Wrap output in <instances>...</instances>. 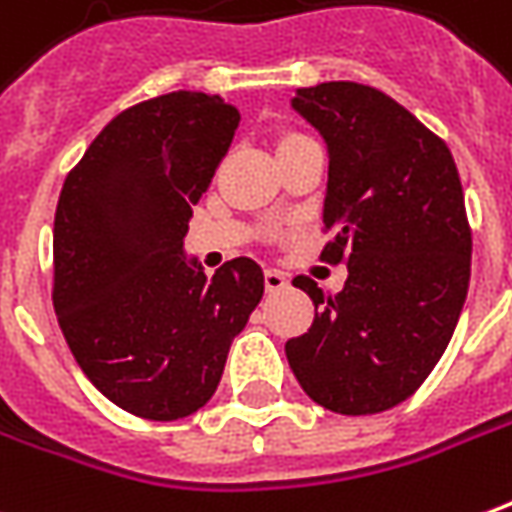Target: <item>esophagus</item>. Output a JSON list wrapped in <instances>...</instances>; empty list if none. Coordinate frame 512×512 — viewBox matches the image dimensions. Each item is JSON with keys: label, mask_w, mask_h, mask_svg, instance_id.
Listing matches in <instances>:
<instances>
[{"label": "esophagus", "mask_w": 512, "mask_h": 512, "mask_svg": "<svg viewBox=\"0 0 512 512\" xmlns=\"http://www.w3.org/2000/svg\"><path fill=\"white\" fill-rule=\"evenodd\" d=\"M282 288H288V277L277 271V268H266V291H282Z\"/></svg>", "instance_id": "34e87169"}]
</instances>
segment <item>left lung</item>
I'll return each instance as SVG.
<instances>
[{"label":"left lung","instance_id":"obj_1","mask_svg":"<svg viewBox=\"0 0 512 512\" xmlns=\"http://www.w3.org/2000/svg\"><path fill=\"white\" fill-rule=\"evenodd\" d=\"M291 107L327 146L321 257L349 263L338 296L296 277L313 327L285 343L316 405L368 416L405 402L452 341L471 277V230L449 146L377 88L321 82Z\"/></svg>","mask_w":512,"mask_h":512}]
</instances>
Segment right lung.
I'll list each match as a JSON object with an SVG mask.
<instances>
[{
	"label": "right lung",
	"instance_id": "obj_1",
	"mask_svg": "<svg viewBox=\"0 0 512 512\" xmlns=\"http://www.w3.org/2000/svg\"><path fill=\"white\" fill-rule=\"evenodd\" d=\"M238 121L221 96H157L110 121L63 182L57 321L82 374L132 416L174 421L207 405L263 296L252 257L207 277L182 246Z\"/></svg>",
	"mask_w": 512,
	"mask_h": 512
}]
</instances>
